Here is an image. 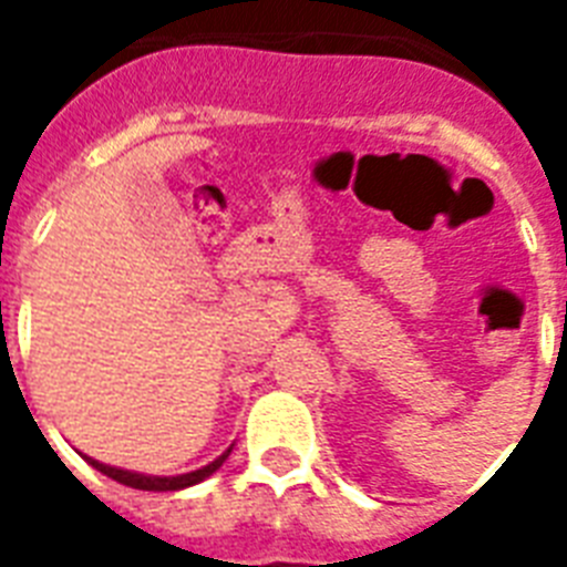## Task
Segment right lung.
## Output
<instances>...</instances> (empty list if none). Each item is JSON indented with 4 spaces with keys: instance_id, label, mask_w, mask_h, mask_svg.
<instances>
[{
    "instance_id": "obj_1",
    "label": "right lung",
    "mask_w": 567,
    "mask_h": 567,
    "mask_svg": "<svg viewBox=\"0 0 567 567\" xmlns=\"http://www.w3.org/2000/svg\"><path fill=\"white\" fill-rule=\"evenodd\" d=\"M231 453V447L223 453V456H217L212 462V465L199 467V471H190V474H179V476H146V474H135V471H123V467H111V465H102V462H96V458H87L100 474L111 476V480H117V483L128 485V488H141V492H182V488H188V485H196L203 483L205 476H212L217 467L226 462V456Z\"/></svg>"
}]
</instances>
